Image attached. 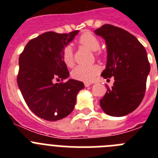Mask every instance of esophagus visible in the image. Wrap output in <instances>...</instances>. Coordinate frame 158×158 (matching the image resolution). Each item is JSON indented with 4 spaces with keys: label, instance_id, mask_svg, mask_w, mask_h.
<instances>
[{
    "label": "esophagus",
    "instance_id": "obj_1",
    "mask_svg": "<svg viewBox=\"0 0 158 158\" xmlns=\"http://www.w3.org/2000/svg\"><path fill=\"white\" fill-rule=\"evenodd\" d=\"M92 84L89 83V82H85V87H89Z\"/></svg>",
    "mask_w": 158,
    "mask_h": 158
}]
</instances>
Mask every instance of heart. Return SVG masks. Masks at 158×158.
<instances>
[{"instance_id":"b5f03b06","label":"heart","mask_w":158,"mask_h":158,"mask_svg":"<svg viewBox=\"0 0 158 158\" xmlns=\"http://www.w3.org/2000/svg\"><path fill=\"white\" fill-rule=\"evenodd\" d=\"M78 43L92 51H96L97 54H100L98 51L100 47V42L99 39L90 32H85L78 39ZM62 59L65 65L71 67L73 65V49L70 46L64 47L62 51ZM99 67L95 65H77L73 69L71 76L73 79L82 81L90 82L98 74Z\"/></svg>"}]
</instances>
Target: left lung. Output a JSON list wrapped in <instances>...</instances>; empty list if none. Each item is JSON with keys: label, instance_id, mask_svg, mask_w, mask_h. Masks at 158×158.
Masks as SVG:
<instances>
[{"label": "left lung", "instance_id": "obj_1", "mask_svg": "<svg viewBox=\"0 0 158 158\" xmlns=\"http://www.w3.org/2000/svg\"><path fill=\"white\" fill-rule=\"evenodd\" d=\"M95 34L104 38L107 45V64L101 76L115 78L100 105L107 115L124 116L135 111L144 97L150 71L146 49L133 35L113 25H103Z\"/></svg>", "mask_w": 158, "mask_h": 158}]
</instances>
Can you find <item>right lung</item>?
Returning a JSON list of instances; mask_svg holds the SVG:
<instances>
[{
    "label": "right lung",
    "mask_w": 158,
    "mask_h": 158,
    "mask_svg": "<svg viewBox=\"0 0 158 158\" xmlns=\"http://www.w3.org/2000/svg\"><path fill=\"white\" fill-rule=\"evenodd\" d=\"M79 31L69 34L45 32L27 43L19 58L17 84L28 107L47 121L65 118L73 111L77 95L84 83L68 78L69 73L62 59V51Z\"/></svg>",
    "instance_id": "obj_1"
}]
</instances>
